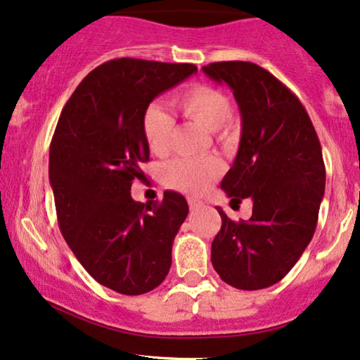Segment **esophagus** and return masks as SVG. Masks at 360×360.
I'll use <instances>...</instances> for the list:
<instances>
[{
  "mask_svg": "<svg viewBox=\"0 0 360 360\" xmlns=\"http://www.w3.org/2000/svg\"><path fill=\"white\" fill-rule=\"evenodd\" d=\"M205 205V203H203L200 198H195V197H190L188 198V207H190V210H197V208H200V207H203Z\"/></svg>",
  "mask_w": 360,
  "mask_h": 360,
  "instance_id": "34e87169",
  "label": "esophagus"
}]
</instances>
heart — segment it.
Returning a JSON list of instances; mask_svg holds the SVG:
<instances>
[{
  "mask_svg": "<svg viewBox=\"0 0 360 360\" xmlns=\"http://www.w3.org/2000/svg\"><path fill=\"white\" fill-rule=\"evenodd\" d=\"M172 106L188 122L215 133L219 140L229 136L232 103L219 88L203 83L192 85L173 96ZM140 128L150 152L155 155L168 152L173 133L170 115L157 105L148 106L141 115ZM220 172L221 167L215 158H175L162 168V180L168 188L197 195L205 192Z\"/></svg>",
  "mask_w": 360,
  "mask_h": 360,
  "instance_id": "obj_1",
  "label": "heart"
}]
</instances>
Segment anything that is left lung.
<instances>
[{"label": "left lung", "mask_w": 360, "mask_h": 360, "mask_svg": "<svg viewBox=\"0 0 360 360\" xmlns=\"http://www.w3.org/2000/svg\"><path fill=\"white\" fill-rule=\"evenodd\" d=\"M202 70L232 88L242 117L237 158L220 187L230 205L254 203L238 221L217 207L212 264L229 285L259 290L285 277L316 232L326 190L321 141L300 100L262 66L219 61Z\"/></svg>", "instance_id": "left-lung-1"}]
</instances>
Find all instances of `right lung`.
<instances>
[{
    "instance_id": "right-lung-1",
    "label": "right lung",
    "mask_w": 360,
    "mask_h": 360,
    "mask_svg": "<svg viewBox=\"0 0 360 360\" xmlns=\"http://www.w3.org/2000/svg\"><path fill=\"white\" fill-rule=\"evenodd\" d=\"M197 73L190 63L118 58L83 78L50 145L58 224L79 264L101 285L141 295L165 281L173 238L188 215L176 192L152 205L131 198L150 150L141 115L160 93Z\"/></svg>"
}]
</instances>
